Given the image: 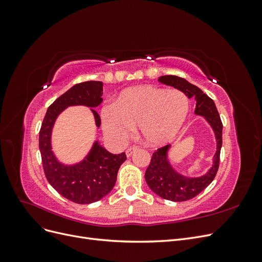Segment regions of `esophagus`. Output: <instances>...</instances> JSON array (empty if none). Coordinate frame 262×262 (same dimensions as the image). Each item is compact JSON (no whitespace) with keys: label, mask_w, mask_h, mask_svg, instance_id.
Wrapping results in <instances>:
<instances>
[{"label":"esophagus","mask_w":262,"mask_h":262,"mask_svg":"<svg viewBox=\"0 0 262 262\" xmlns=\"http://www.w3.org/2000/svg\"><path fill=\"white\" fill-rule=\"evenodd\" d=\"M138 149V147L137 146H133V147H130V148H128L125 150V154H126V157H130V156H132V154L136 152V150Z\"/></svg>","instance_id":"1"}]
</instances>
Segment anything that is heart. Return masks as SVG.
<instances>
[{
    "label": "heart",
    "instance_id": "1",
    "mask_svg": "<svg viewBox=\"0 0 262 262\" xmlns=\"http://www.w3.org/2000/svg\"><path fill=\"white\" fill-rule=\"evenodd\" d=\"M189 113V99L179 90L139 85L123 90L114 104L100 110L106 136L117 143L130 137L137 124L141 140L147 145H162L175 138Z\"/></svg>",
    "mask_w": 262,
    "mask_h": 262
}]
</instances>
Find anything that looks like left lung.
<instances>
[{
	"mask_svg": "<svg viewBox=\"0 0 262 262\" xmlns=\"http://www.w3.org/2000/svg\"><path fill=\"white\" fill-rule=\"evenodd\" d=\"M158 81L185 93L188 98L193 97L195 99L194 114L205 119L215 136L216 152L212 158L213 164L204 175L199 177H188L175 169L168 156L171 148L170 144L158 148L152 155V160L145 171V180L150 190L166 200L173 202L187 201L202 192L216 175L220 164L223 124L214 101L199 87L175 75L160 76Z\"/></svg>",
	"mask_w": 262,
	"mask_h": 262,
	"instance_id": "8db88e82",
	"label": "left lung"
}]
</instances>
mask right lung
<instances>
[{
  "mask_svg": "<svg viewBox=\"0 0 262 262\" xmlns=\"http://www.w3.org/2000/svg\"><path fill=\"white\" fill-rule=\"evenodd\" d=\"M102 87L99 81L83 82L71 87L47 110L39 132V149L49 184L62 196L80 204L99 201L112 191L118 170L126 160L125 153L112 154L96 139L82 161L64 164L52 150V130L60 114L72 106L91 108L95 124L99 128L100 117L94 108L102 102Z\"/></svg>",
  "mask_w": 262,
  "mask_h": 262,
  "instance_id": "right-lung-1",
  "label": "right lung"
}]
</instances>
